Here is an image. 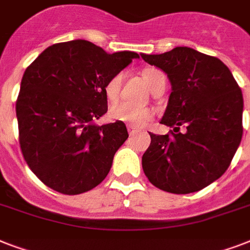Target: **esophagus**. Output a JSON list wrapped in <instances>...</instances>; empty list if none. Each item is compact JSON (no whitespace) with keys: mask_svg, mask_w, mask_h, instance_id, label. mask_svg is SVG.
<instances>
[{"mask_svg":"<svg viewBox=\"0 0 250 250\" xmlns=\"http://www.w3.org/2000/svg\"><path fill=\"white\" fill-rule=\"evenodd\" d=\"M127 128H128V133L129 135H131V136H132L133 133H136L137 131H139V129L136 128V127H133V125H127Z\"/></svg>","mask_w":250,"mask_h":250,"instance_id":"34e87169","label":"esophagus"}]
</instances>
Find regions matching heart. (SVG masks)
<instances>
[{
	"label": "heart",
	"instance_id": "b5f03b06",
	"mask_svg": "<svg viewBox=\"0 0 250 250\" xmlns=\"http://www.w3.org/2000/svg\"><path fill=\"white\" fill-rule=\"evenodd\" d=\"M144 79L148 84L149 89L153 90L156 88V85L162 80H166L164 72H161L160 70L156 68H146L143 72ZM122 80H123V75L122 74H117L113 78H110L107 80V83L105 84V96L110 102H114L118 100L119 92H121ZM110 118L113 121L123 122L133 127H145V125L150 123L154 117V114L148 107H132V106L127 105V104H117L114 105L109 111Z\"/></svg>",
	"mask_w": 250,
	"mask_h": 250
}]
</instances>
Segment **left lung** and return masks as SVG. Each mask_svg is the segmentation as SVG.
Returning <instances> with one entry per match:
<instances>
[{
  "mask_svg": "<svg viewBox=\"0 0 250 250\" xmlns=\"http://www.w3.org/2000/svg\"><path fill=\"white\" fill-rule=\"evenodd\" d=\"M141 58L167 74L172 92L161 123L174 128L167 135L150 133L141 162L144 174L170 193L197 192L225 174L240 145V86L221 60L192 48Z\"/></svg>",
  "mask_w": 250,
  "mask_h": 250,
  "instance_id": "1",
  "label": "left lung"
}]
</instances>
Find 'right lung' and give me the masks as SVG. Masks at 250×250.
I'll return each mask as SVG.
<instances>
[{
    "instance_id": "obj_1",
    "label": "right lung",
    "mask_w": 250,
    "mask_h": 250,
    "mask_svg": "<svg viewBox=\"0 0 250 250\" xmlns=\"http://www.w3.org/2000/svg\"><path fill=\"white\" fill-rule=\"evenodd\" d=\"M133 58L139 54H107L89 41L74 40L49 46L27 67L15 106L19 144L45 186L80 194L109 174L128 132L123 122L94 121L107 111L105 84Z\"/></svg>"
}]
</instances>
